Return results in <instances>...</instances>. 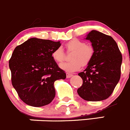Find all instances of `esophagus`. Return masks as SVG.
Segmentation results:
<instances>
[{"instance_id": "34e87169", "label": "esophagus", "mask_w": 130, "mask_h": 130, "mask_svg": "<svg viewBox=\"0 0 130 130\" xmlns=\"http://www.w3.org/2000/svg\"><path fill=\"white\" fill-rule=\"evenodd\" d=\"M73 76V74H71V73H66V77L67 78H70V77H71Z\"/></svg>"}]
</instances>
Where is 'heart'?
Segmentation results:
<instances>
[{
  "mask_svg": "<svg viewBox=\"0 0 130 130\" xmlns=\"http://www.w3.org/2000/svg\"><path fill=\"white\" fill-rule=\"evenodd\" d=\"M68 52H72L70 56L71 60L60 64V68L70 72L78 71L81 65L86 66L90 63L94 55L92 46L86 44L84 41L75 39L69 41L65 45ZM52 58L57 63H61L65 59V54L62 49L57 47L52 52Z\"/></svg>",
  "mask_w": 130,
  "mask_h": 130,
  "instance_id": "b5f03b06",
  "label": "heart"
}]
</instances>
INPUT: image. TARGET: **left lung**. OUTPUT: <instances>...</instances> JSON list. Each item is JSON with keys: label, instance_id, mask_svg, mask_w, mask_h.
Masks as SVG:
<instances>
[{"label": "left lung", "instance_id": "8db88e82", "mask_svg": "<svg viewBox=\"0 0 130 130\" xmlns=\"http://www.w3.org/2000/svg\"><path fill=\"white\" fill-rule=\"evenodd\" d=\"M86 39L91 41L94 55L86 68L78 74L83 83L77 93L85 101L105 100L111 95L121 78L122 54L111 36L92 30Z\"/></svg>", "mask_w": 130, "mask_h": 130}]
</instances>
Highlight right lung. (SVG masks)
<instances>
[{"mask_svg": "<svg viewBox=\"0 0 130 130\" xmlns=\"http://www.w3.org/2000/svg\"><path fill=\"white\" fill-rule=\"evenodd\" d=\"M60 42L31 38L14 50L9 60L11 83L24 103L34 107L50 104L55 96L54 83L66 73L52 58Z\"/></svg>", "mask_w": 130, "mask_h": 130, "instance_id": "obj_1", "label": "right lung"}]
</instances>
